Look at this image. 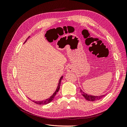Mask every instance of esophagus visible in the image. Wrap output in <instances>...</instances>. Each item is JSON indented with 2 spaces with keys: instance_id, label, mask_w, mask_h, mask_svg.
Wrapping results in <instances>:
<instances>
[{
  "instance_id": "34e87169",
  "label": "esophagus",
  "mask_w": 127,
  "mask_h": 127,
  "mask_svg": "<svg viewBox=\"0 0 127 127\" xmlns=\"http://www.w3.org/2000/svg\"><path fill=\"white\" fill-rule=\"evenodd\" d=\"M67 72H71L74 71V68H73L71 66H69L68 68H67Z\"/></svg>"
}]
</instances>
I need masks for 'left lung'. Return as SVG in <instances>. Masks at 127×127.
Segmentation results:
<instances>
[{
    "label": "left lung",
    "instance_id": "1",
    "mask_svg": "<svg viewBox=\"0 0 127 127\" xmlns=\"http://www.w3.org/2000/svg\"><path fill=\"white\" fill-rule=\"evenodd\" d=\"M80 93L82 94V95L83 96L85 97V98L86 99V100L89 101H95L99 100V99H101L105 96V95H101V96L90 95H88V94H87L84 93V92L81 89L80 90Z\"/></svg>",
    "mask_w": 127,
    "mask_h": 127
}]
</instances>
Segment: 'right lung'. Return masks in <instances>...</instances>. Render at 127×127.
I'll return each instance as SVG.
<instances>
[{
	"label": "right lung",
	"instance_id": "add662e5",
	"mask_svg": "<svg viewBox=\"0 0 127 127\" xmlns=\"http://www.w3.org/2000/svg\"><path fill=\"white\" fill-rule=\"evenodd\" d=\"M29 37L30 36H29L28 37V39L26 40V41H25L24 43H25V42H26L27 40L29 39ZM63 78V76H61V77L60 78V79L59 80V83H58V87L57 88V90L55 91V93L53 94V95H52L51 96H50L48 99H45V100H44V101H32V100H31V101L33 102H34V103H35L36 104H40V105H41V104H48L50 102H51L53 100V99H54L56 95L57 94V93H58V91H59V90L60 89V85H61V80H62Z\"/></svg>",
	"mask_w": 127,
	"mask_h": 127
}]
</instances>
